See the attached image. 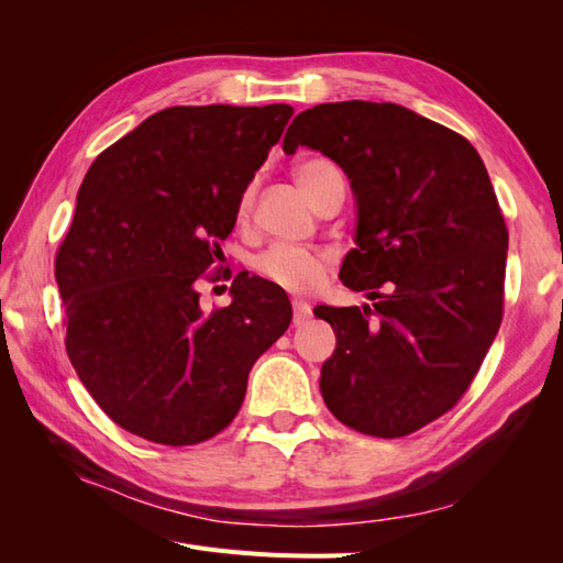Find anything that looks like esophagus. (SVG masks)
<instances>
[{"label": "esophagus", "instance_id": "obj_1", "mask_svg": "<svg viewBox=\"0 0 563 563\" xmlns=\"http://www.w3.org/2000/svg\"><path fill=\"white\" fill-rule=\"evenodd\" d=\"M291 305H294V323L296 327H302V323L312 317V308L308 302H302L298 298H294Z\"/></svg>", "mask_w": 563, "mask_h": 563}]
</instances>
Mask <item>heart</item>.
I'll use <instances>...</instances> for the list:
<instances>
[{"instance_id": "b5f03b06", "label": "heart", "mask_w": 563, "mask_h": 563, "mask_svg": "<svg viewBox=\"0 0 563 563\" xmlns=\"http://www.w3.org/2000/svg\"><path fill=\"white\" fill-rule=\"evenodd\" d=\"M296 180L314 203L323 192H327V187H331L333 183H345L343 172H340L338 164L327 157H312V159L300 162L296 166ZM253 201H255V185L249 183L242 190L240 199H236V218L246 220L253 211ZM327 267H329V253L317 251V249H302L294 244L269 246L253 261L255 275L291 294L310 291V288L319 284Z\"/></svg>"}]
</instances>
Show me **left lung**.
I'll return each mask as SVG.
<instances>
[{
    "label": "left lung",
    "mask_w": 563,
    "mask_h": 563,
    "mask_svg": "<svg viewBox=\"0 0 563 563\" xmlns=\"http://www.w3.org/2000/svg\"><path fill=\"white\" fill-rule=\"evenodd\" d=\"M331 157L356 197V249L340 279L373 308H329L335 331L321 397L347 428L411 434L460 401L503 321L507 225L479 152L395 103L300 112L284 152Z\"/></svg>",
    "instance_id": "obj_1"
}]
</instances>
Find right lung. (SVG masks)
<instances>
[{
    "instance_id": "obj_1",
    "label": "right lung",
    "mask_w": 563,
    "mask_h": 563,
    "mask_svg": "<svg viewBox=\"0 0 563 563\" xmlns=\"http://www.w3.org/2000/svg\"><path fill=\"white\" fill-rule=\"evenodd\" d=\"M291 114L284 103L166 108L84 176L56 253L65 350L126 432L164 446L223 432L255 360L291 323L286 294L246 272L228 308L203 312L195 288Z\"/></svg>"
}]
</instances>
